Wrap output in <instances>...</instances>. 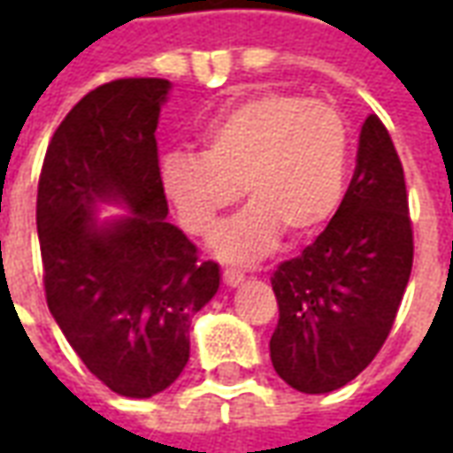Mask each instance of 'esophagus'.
Returning <instances> with one entry per match:
<instances>
[{
  "label": "esophagus",
  "instance_id": "obj_1",
  "mask_svg": "<svg viewBox=\"0 0 453 453\" xmlns=\"http://www.w3.org/2000/svg\"><path fill=\"white\" fill-rule=\"evenodd\" d=\"M223 281H226V286H230V288H237V286L245 281V276L240 274V272H230V269H226V272H223Z\"/></svg>",
  "mask_w": 453,
  "mask_h": 453
}]
</instances>
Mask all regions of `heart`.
Masks as SVG:
<instances>
[{"instance_id": "heart-1", "label": "heart", "mask_w": 453, "mask_h": 453, "mask_svg": "<svg viewBox=\"0 0 453 453\" xmlns=\"http://www.w3.org/2000/svg\"><path fill=\"white\" fill-rule=\"evenodd\" d=\"M349 128L325 102L262 92L211 120L201 152L162 159L159 188L188 235L206 237L237 201L250 208L220 227L211 247L233 265L269 255L286 233L305 240L330 223L349 174Z\"/></svg>"}]
</instances>
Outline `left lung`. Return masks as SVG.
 Here are the masks:
<instances>
[{
    "label": "left lung",
    "instance_id": "1",
    "mask_svg": "<svg viewBox=\"0 0 453 453\" xmlns=\"http://www.w3.org/2000/svg\"><path fill=\"white\" fill-rule=\"evenodd\" d=\"M410 269L405 174L388 130L371 113L337 213L272 279L279 325L269 354L276 373L311 395L357 379L388 337Z\"/></svg>",
    "mask_w": 453,
    "mask_h": 453
}]
</instances>
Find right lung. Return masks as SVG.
<instances>
[{"label": "right lung", "mask_w": 453, "mask_h": 453, "mask_svg": "<svg viewBox=\"0 0 453 453\" xmlns=\"http://www.w3.org/2000/svg\"><path fill=\"white\" fill-rule=\"evenodd\" d=\"M169 89L155 77L96 87L58 126L38 181L48 308L84 366L126 398L179 379L191 318L220 286L216 262L167 223L155 130ZM104 205L127 213L102 217Z\"/></svg>", "instance_id": "add662e5"}]
</instances>
